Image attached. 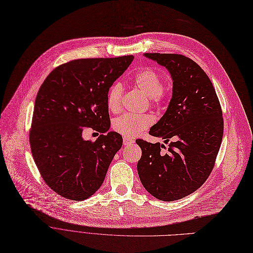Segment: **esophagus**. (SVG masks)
<instances>
[{"label": "esophagus", "instance_id": "esophagus-1", "mask_svg": "<svg viewBox=\"0 0 253 253\" xmlns=\"http://www.w3.org/2000/svg\"><path fill=\"white\" fill-rule=\"evenodd\" d=\"M133 143H134V141L131 140V139L124 138V145H125V146H130Z\"/></svg>", "mask_w": 253, "mask_h": 253}]
</instances>
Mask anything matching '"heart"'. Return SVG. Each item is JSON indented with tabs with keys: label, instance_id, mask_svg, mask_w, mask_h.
<instances>
[{
	"label": "heart",
	"instance_id": "b5f03b06",
	"mask_svg": "<svg viewBox=\"0 0 253 253\" xmlns=\"http://www.w3.org/2000/svg\"><path fill=\"white\" fill-rule=\"evenodd\" d=\"M136 86L145 93L151 103L156 104L162 101L164 97L163 80L161 76L152 69H145L140 71L134 78ZM122 83L115 82L107 92V108L111 112H117L122 104L123 97ZM153 123L151 116L142 114H124L113 120L112 127L118 134L126 138L136 137L144 129H146Z\"/></svg>",
	"mask_w": 253,
	"mask_h": 253
}]
</instances>
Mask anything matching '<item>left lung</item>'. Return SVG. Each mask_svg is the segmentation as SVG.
I'll return each mask as SVG.
<instances>
[{
	"mask_svg": "<svg viewBox=\"0 0 253 253\" xmlns=\"http://www.w3.org/2000/svg\"><path fill=\"white\" fill-rule=\"evenodd\" d=\"M143 56L168 70L173 87L165 114L149 130L169 147L137 140L142 149L138 174L151 196L172 202L192 194L209 177L223 135L221 107L209 77L190 58L172 53Z\"/></svg>",
	"mask_w": 253,
	"mask_h": 253,
	"instance_id": "left-lung-1",
	"label": "left lung"
}]
</instances>
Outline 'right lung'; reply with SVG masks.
I'll return each mask as SVG.
<instances>
[{"instance_id": "obj_1", "label": "right lung", "mask_w": 253, "mask_h": 253, "mask_svg": "<svg viewBox=\"0 0 253 253\" xmlns=\"http://www.w3.org/2000/svg\"><path fill=\"white\" fill-rule=\"evenodd\" d=\"M133 59V55L75 59L55 68L41 85L30 144L42 178L59 196L83 201L103 184L123 146V137L108 131L107 92ZM84 126L102 135L94 142L84 140Z\"/></svg>"}]
</instances>
